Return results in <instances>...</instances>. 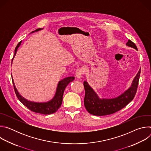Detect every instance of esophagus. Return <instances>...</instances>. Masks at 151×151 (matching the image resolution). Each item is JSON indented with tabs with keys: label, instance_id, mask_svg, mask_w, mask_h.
<instances>
[{
	"label": "esophagus",
	"instance_id": "esophagus-1",
	"mask_svg": "<svg viewBox=\"0 0 151 151\" xmlns=\"http://www.w3.org/2000/svg\"><path fill=\"white\" fill-rule=\"evenodd\" d=\"M82 74H83V70L81 68H78L76 69V73H75V75H76V77L78 79H80L82 78Z\"/></svg>",
	"mask_w": 151,
	"mask_h": 151
}]
</instances>
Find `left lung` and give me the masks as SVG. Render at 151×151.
<instances>
[{
    "label": "left lung",
    "mask_w": 151,
    "mask_h": 151,
    "mask_svg": "<svg viewBox=\"0 0 151 151\" xmlns=\"http://www.w3.org/2000/svg\"><path fill=\"white\" fill-rule=\"evenodd\" d=\"M126 45L137 50V48L132 40H128ZM140 69L134 78L130 87L122 94L113 99H100L87 81L83 82L85 88L84 106L91 114L104 116L112 114L122 109L134 99L139 83Z\"/></svg>",
    "instance_id": "8db88e82"
}]
</instances>
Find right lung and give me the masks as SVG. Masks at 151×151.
<instances>
[{
  "instance_id": "1",
  "label": "right lung",
  "mask_w": 151,
  "mask_h": 151,
  "mask_svg": "<svg viewBox=\"0 0 151 151\" xmlns=\"http://www.w3.org/2000/svg\"><path fill=\"white\" fill-rule=\"evenodd\" d=\"M42 30V29H37L35 31L32 32V33H34L35 32H37ZM21 41H20L18 45H17L15 49V53L14 56L13 57V58L12 60V62L13 61V59L17 53V49L21 45ZM75 78L73 76L68 77L66 78H64L61 81H59L57 85V87L56 90V93L55 94L54 97L51 99L50 101H48L47 102H44V103H37V102H34L31 101L29 100H27V99H24L21 96L18 91H17V88H15V85L14 84L13 78L12 82L14 85V88L15 90V93L16 94V96L18 100L22 103L25 106H26L29 109H30L31 111L39 113L41 114H44V115H49L51 114L55 113L59 108L61 105L62 101H63V96L64 93V91L65 90L67 85L72 81L74 80Z\"/></svg>"
}]
</instances>
